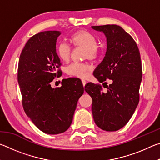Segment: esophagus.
<instances>
[{
	"label": "esophagus",
	"mask_w": 160,
	"mask_h": 160,
	"mask_svg": "<svg viewBox=\"0 0 160 160\" xmlns=\"http://www.w3.org/2000/svg\"><path fill=\"white\" fill-rule=\"evenodd\" d=\"M82 82L83 87H84V88H85V84H86V81H85V80H82Z\"/></svg>",
	"instance_id": "34e87169"
}]
</instances>
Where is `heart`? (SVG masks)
Listing matches in <instances>:
<instances>
[{
	"label": "heart",
	"mask_w": 160,
	"mask_h": 160,
	"mask_svg": "<svg viewBox=\"0 0 160 160\" xmlns=\"http://www.w3.org/2000/svg\"><path fill=\"white\" fill-rule=\"evenodd\" d=\"M70 41L75 47L85 48V58L95 60L99 55L97 40L94 35L86 30L78 31L72 35ZM57 53L62 61H68L70 58L71 48L66 42H61L57 47ZM92 68L86 63H73L68 67L67 72L71 76L85 78L88 76Z\"/></svg>",
	"instance_id": "b5f03b06"
}]
</instances>
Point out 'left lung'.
I'll return each instance as SVG.
<instances>
[{
    "label": "left lung",
    "instance_id": "1",
    "mask_svg": "<svg viewBox=\"0 0 160 160\" xmlns=\"http://www.w3.org/2000/svg\"><path fill=\"white\" fill-rule=\"evenodd\" d=\"M107 37V48L101 63L94 71L99 82L112 83L102 91L99 84H86L85 90L92 99V111L96 125L106 131H116L126 125L138 104L142 63L136 43L116 25L92 26Z\"/></svg>",
    "mask_w": 160,
    "mask_h": 160
}]
</instances>
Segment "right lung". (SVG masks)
Listing matches in <instances>:
<instances>
[{
	"instance_id": "obj_1",
	"label": "right lung",
	"mask_w": 160,
	"mask_h": 160,
	"mask_svg": "<svg viewBox=\"0 0 160 160\" xmlns=\"http://www.w3.org/2000/svg\"><path fill=\"white\" fill-rule=\"evenodd\" d=\"M60 34L45 31L32 36L22 51L18 70L24 111L40 131L51 135L68 129L84 92L81 80L76 78L63 79L60 88L51 85L62 73L56 49Z\"/></svg>"
}]
</instances>
